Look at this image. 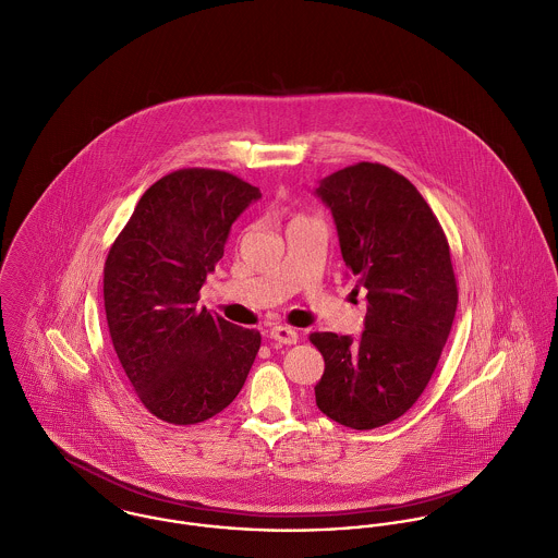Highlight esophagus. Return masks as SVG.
Wrapping results in <instances>:
<instances>
[{"mask_svg": "<svg viewBox=\"0 0 558 558\" xmlns=\"http://www.w3.org/2000/svg\"><path fill=\"white\" fill-rule=\"evenodd\" d=\"M269 336H271L276 342H280V344H295V342H298V332L291 330V328H287V326H276V328H271Z\"/></svg>", "mask_w": 558, "mask_h": 558, "instance_id": "obj_1", "label": "esophagus"}]
</instances>
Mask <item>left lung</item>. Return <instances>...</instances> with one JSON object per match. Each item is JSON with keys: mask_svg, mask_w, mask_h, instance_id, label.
<instances>
[{"mask_svg": "<svg viewBox=\"0 0 558 558\" xmlns=\"http://www.w3.org/2000/svg\"><path fill=\"white\" fill-rule=\"evenodd\" d=\"M347 269L366 289L360 340L313 332L326 371L317 408L351 429L403 416L427 388L457 311L445 230L421 192L384 163L360 161L322 181Z\"/></svg>", "mask_w": 558, "mask_h": 558, "instance_id": "1", "label": "left lung"}]
</instances>
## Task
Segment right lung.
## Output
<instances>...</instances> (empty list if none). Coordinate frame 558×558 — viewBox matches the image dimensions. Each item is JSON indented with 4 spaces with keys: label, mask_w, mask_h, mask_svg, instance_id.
<instances>
[{
    "label": "right lung",
    "mask_w": 558,
    "mask_h": 558,
    "mask_svg": "<svg viewBox=\"0 0 558 558\" xmlns=\"http://www.w3.org/2000/svg\"><path fill=\"white\" fill-rule=\"evenodd\" d=\"M258 187L214 168H183L153 183L104 267L113 351L142 405L163 423L220 414L245 384L260 332L198 308L236 216Z\"/></svg>",
    "instance_id": "obj_1"
}]
</instances>
